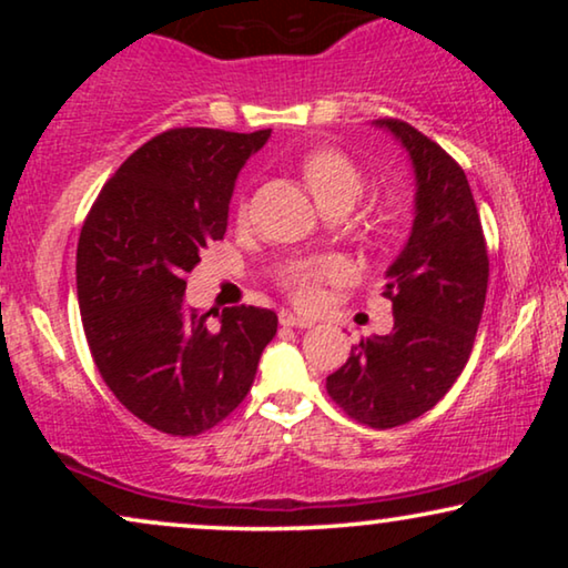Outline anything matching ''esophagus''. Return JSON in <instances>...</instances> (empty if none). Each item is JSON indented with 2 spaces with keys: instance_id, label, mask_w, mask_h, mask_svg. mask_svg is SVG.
<instances>
[{
  "instance_id": "obj_1",
  "label": "esophagus",
  "mask_w": 568,
  "mask_h": 568,
  "mask_svg": "<svg viewBox=\"0 0 568 568\" xmlns=\"http://www.w3.org/2000/svg\"><path fill=\"white\" fill-rule=\"evenodd\" d=\"M278 323L286 325V328H310V325H315L313 317L294 315L290 310H282V313H278Z\"/></svg>"
}]
</instances>
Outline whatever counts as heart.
<instances>
[{"instance_id": "obj_1", "label": "heart", "mask_w": 568, "mask_h": 568, "mask_svg": "<svg viewBox=\"0 0 568 568\" xmlns=\"http://www.w3.org/2000/svg\"><path fill=\"white\" fill-rule=\"evenodd\" d=\"M305 181L310 185V191L315 193L317 201H325L331 196H338V193H348V196H359L364 189V178L359 173V168L354 165L346 154H341L336 150H321L313 152L305 160ZM336 263H321V266H300L294 268L286 284L297 302H310L317 300V282L323 276H336Z\"/></svg>"}]
</instances>
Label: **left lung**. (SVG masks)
<instances>
[{"label": "left lung", "mask_w": 568, "mask_h": 568, "mask_svg": "<svg viewBox=\"0 0 568 568\" xmlns=\"http://www.w3.org/2000/svg\"><path fill=\"white\" fill-rule=\"evenodd\" d=\"M390 131L414 168L410 235L385 271L393 331L362 338L325 379L328 395L372 429H393L437 406L460 377L484 315L488 253L463 168L408 123L372 121Z\"/></svg>", "instance_id": "left-lung-1"}]
</instances>
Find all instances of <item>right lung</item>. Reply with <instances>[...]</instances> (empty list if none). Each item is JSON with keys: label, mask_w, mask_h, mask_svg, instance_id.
<instances>
[{"label": "right lung", "mask_w": 568, "mask_h": 568, "mask_svg": "<svg viewBox=\"0 0 568 568\" xmlns=\"http://www.w3.org/2000/svg\"><path fill=\"white\" fill-rule=\"evenodd\" d=\"M271 129H170L103 185L77 243V300L92 359L115 398L173 437H196L251 390L278 317L263 307L207 315L183 302L199 253L227 232L245 160Z\"/></svg>", "instance_id": "1"}]
</instances>
